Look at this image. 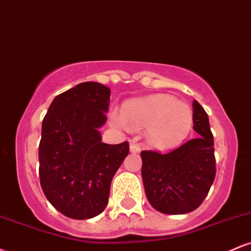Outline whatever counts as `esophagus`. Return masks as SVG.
Instances as JSON below:
<instances>
[{"instance_id":"1","label":"esophagus","mask_w":251,"mask_h":251,"mask_svg":"<svg viewBox=\"0 0 251 251\" xmlns=\"http://www.w3.org/2000/svg\"><path fill=\"white\" fill-rule=\"evenodd\" d=\"M129 150H131L132 153H138L140 151V145L135 142H131V144H129Z\"/></svg>"}]
</instances>
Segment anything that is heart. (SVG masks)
Here are the masks:
<instances>
[{
    "instance_id": "1",
    "label": "heart",
    "mask_w": 251,
    "mask_h": 251,
    "mask_svg": "<svg viewBox=\"0 0 251 251\" xmlns=\"http://www.w3.org/2000/svg\"><path fill=\"white\" fill-rule=\"evenodd\" d=\"M111 122L118 127H148V138L155 148L177 145L188 137L194 124L189 105L179 102L168 94H157L132 100L124 107V113L112 111Z\"/></svg>"
}]
</instances>
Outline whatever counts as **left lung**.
I'll return each mask as SVG.
<instances>
[{
    "mask_svg": "<svg viewBox=\"0 0 251 251\" xmlns=\"http://www.w3.org/2000/svg\"><path fill=\"white\" fill-rule=\"evenodd\" d=\"M192 105L197 137L165 153L153 150H144L140 153L146 197L163 214L194 211L205 200L215 179L214 135L209 117L197 100Z\"/></svg>",
    "mask_w": 251,
    "mask_h": 251,
    "instance_id": "8db88e82",
    "label": "left lung"
}]
</instances>
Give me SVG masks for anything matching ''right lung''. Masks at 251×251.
Wrapping results in <instances>:
<instances>
[{
  "label": "right lung",
  "mask_w": 251,
  "mask_h": 251,
  "mask_svg": "<svg viewBox=\"0 0 251 251\" xmlns=\"http://www.w3.org/2000/svg\"><path fill=\"white\" fill-rule=\"evenodd\" d=\"M111 89L82 82L54 98L43 118L40 183L57 211L88 220L105 210L113 176L129 152L127 142L108 145L98 131L106 123Z\"/></svg>",
  "instance_id": "obj_1"
}]
</instances>
